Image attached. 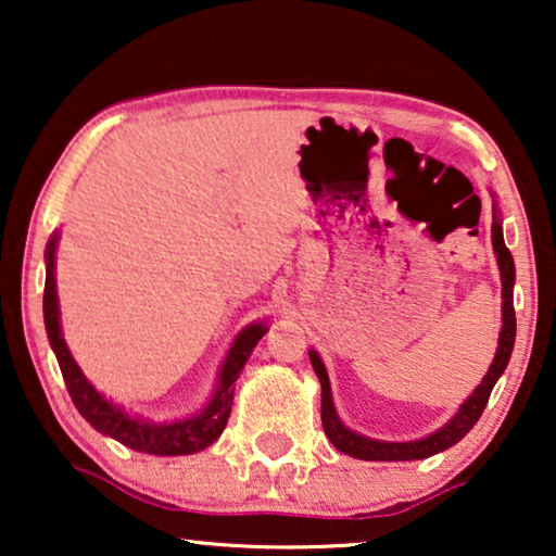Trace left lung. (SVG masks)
Instances as JSON below:
<instances>
[{
	"label": "left lung",
	"mask_w": 556,
	"mask_h": 556,
	"mask_svg": "<svg viewBox=\"0 0 556 556\" xmlns=\"http://www.w3.org/2000/svg\"><path fill=\"white\" fill-rule=\"evenodd\" d=\"M491 242H493V253H496V263L501 270V333H498V349L496 356H493L489 371L481 379V384L476 387L473 392L468 394L466 402L458 407L451 420H447L443 428H438L430 435L417 438V440H377V438H367L354 432L352 428H346L341 422V417L333 407V397H331V382L329 375H326V367L318 356L316 349H311L308 359L311 367H314L318 382H321V422H324V432L326 438L331 440L333 447L341 451L344 455H352V458L359 460H422L430 458V455L443 453L447 447H453L458 440H463L470 432V428L478 422V417L485 409V402L491 397L493 384L498 382V377L504 375V369L508 367V359H511L514 352V339H516V314H514V283H516V268H514V257L508 253L506 242H504V227H501V212L498 204L493 200V225H491Z\"/></svg>",
	"instance_id": "8db88e82"
}]
</instances>
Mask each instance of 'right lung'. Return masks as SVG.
I'll list each match as a JSON object with an SVG mask.
<instances>
[{"instance_id":"add662e5","label":"right lung","mask_w":556,"mask_h":556,"mask_svg":"<svg viewBox=\"0 0 556 556\" xmlns=\"http://www.w3.org/2000/svg\"><path fill=\"white\" fill-rule=\"evenodd\" d=\"M60 232L52 235L45 248V299H42V314H45V329H48V339L52 352L58 356L60 371H63L65 387L71 392L73 405L78 413L103 435H109L126 447L149 455H192L200 453L204 447L215 443L223 435L227 417L232 413V394H235V379L240 377L242 367L253 354L257 341L265 337L268 326L265 321H255L242 329L238 337L232 339L230 349H227L223 367H219L215 392L207 405H204L197 415L181 417V420L169 422H154L143 420L141 415L126 413L116 402L103 397L88 377L83 375L78 362L73 359L71 349H67L63 339V326H60V303H58V286H55V250H58Z\"/></svg>"}]
</instances>
